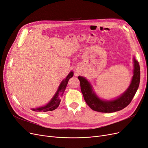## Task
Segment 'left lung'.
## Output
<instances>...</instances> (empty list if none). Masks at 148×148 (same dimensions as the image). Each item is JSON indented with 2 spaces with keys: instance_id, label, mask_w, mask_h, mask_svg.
Returning <instances> with one entry per match:
<instances>
[{
  "instance_id": "left-lung-1",
  "label": "left lung",
  "mask_w": 148,
  "mask_h": 148,
  "mask_svg": "<svg viewBox=\"0 0 148 148\" xmlns=\"http://www.w3.org/2000/svg\"><path fill=\"white\" fill-rule=\"evenodd\" d=\"M133 62V76L129 87L119 97L111 100H106L99 97L93 90L91 83L84 77H78L83 97L87 105L92 110L100 112H114L123 110L130 103L138 88L140 80V65L134 57Z\"/></svg>"
}]
</instances>
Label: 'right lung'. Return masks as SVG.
Masks as SVG:
<instances>
[{"label": "right lung", "mask_w": 148, "mask_h": 148, "mask_svg": "<svg viewBox=\"0 0 148 148\" xmlns=\"http://www.w3.org/2000/svg\"><path fill=\"white\" fill-rule=\"evenodd\" d=\"M73 75H74L73 71H71L68 74V75L66 76V77L62 81L58 89H57V91L54 95L53 98L51 99V100L47 105H45L43 106L38 107L37 108H33L31 109V110L36 112H47L49 111H52L55 110L59 106L60 104V101H61V97H62L64 92H65V90L66 88L69 79L70 78L73 77Z\"/></svg>", "instance_id": "right-lung-1"}]
</instances>
